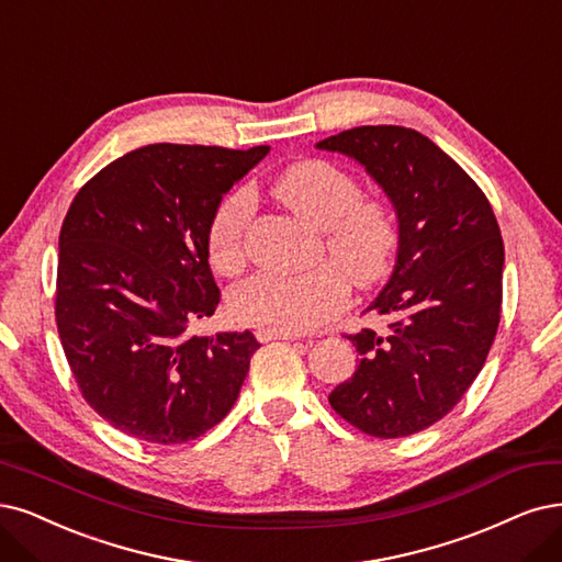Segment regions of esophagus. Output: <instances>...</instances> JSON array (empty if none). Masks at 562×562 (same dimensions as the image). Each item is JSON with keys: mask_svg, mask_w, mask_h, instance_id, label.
<instances>
[{"mask_svg": "<svg viewBox=\"0 0 562 562\" xmlns=\"http://www.w3.org/2000/svg\"><path fill=\"white\" fill-rule=\"evenodd\" d=\"M299 334H284V330H257V340L268 342V340H299Z\"/></svg>", "mask_w": 562, "mask_h": 562, "instance_id": "34e87169", "label": "esophagus"}]
</instances>
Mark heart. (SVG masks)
Returning <instances> with one entry per match:
<instances>
[{
  "label": "heart",
  "instance_id": "b5f03b06",
  "mask_svg": "<svg viewBox=\"0 0 562 562\" xmlns=\"http://www.w3.org/2000/svg\"><path fill=\"white\" fill-rule=\"evenodd\" d=\"M273 196L299 220L322 234V252L334 266L305 276H252L228 294L236 322L259 330L305 334L342 313L347 284L370 289L393 266L398 252V222L382 199L361 196L359 180L324 159H305L284 169ZM255 203L249 192L226 194L207 222V257L222 276L245 263V234Z\"/></svg>",
  "mask_w": 562,
  "mask_h": 562
}]
</instances>
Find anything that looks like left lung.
<instances>
[{
	"label": "left lung",
	"mask_w": 562,
	"mask_h": 562,
	"mask_svg": "<svg viewBox=\"0 0 562 562\" xmlns=\"http://www.w3.org/2000/svg\"><path fill=\"white\" fill-rule=\"evenodd\" d=\"M317 148L357 159L398 217L396 266L366 310L384 326L345 336L359 368L328 403L372 438H405L449 414L484 368L501 324V226L476 182L419 132L368 124Z\"/></svg>",
	"instance_id": "obj_1"
}]
</instances>
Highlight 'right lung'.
I'll use <instances>...</instances> for the list:
<instances>
[{"instance_id":"1","label":"right lung","mask_w":562,"mask_h":562,"mask_svg":"<svg viewBox=\"0 0 562 562\" xmlns=\"http://www.w3.org/2000/svg\"><path fill=\"white\" fill-rule=\"evenodd\" d=\"M268 150L145 145L71 201L59 232V340L82 398L124 435L180 445L234 407L257 338L190 326L220 303L207 222Z\"/></svg>"}]
</instances>
